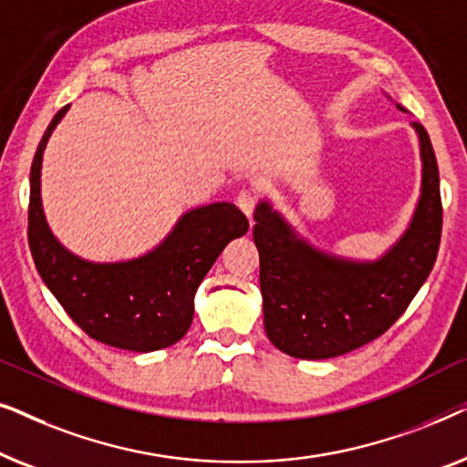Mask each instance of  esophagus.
<instances>
[{
  "instance_id": "obj_1",
  "label": "esophagus",
  "mask_w": 467,
  "mask_h": 467,
  "mask_svg": "<svg viewBox=\"0 0 467 467\" xmlns=\"http://www.w3.org/2000/svg\"><path fill=\"white\" fill-rule=\"evenodd\" d=\"M235 203H238L240 210L248 216V219H253V213H254V208H257L259 197L253 189H242L238 197H235Z\"/></svg>"
}]
</instances>
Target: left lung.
<instances>
[{"instance_id": "obj_1", "label": "left lung", "mask_w": 467, "mask_h": 467, "mask_svg": "<svg viewBox=\"0 0 467 467\" xmlns=\"http://www.w3.org/2000/svg\"><path fill=\"white\" fill-rule=\"evenodd\" d=\"M414 130L423 161L417 213L398 244L374 264L317 251L267 202L254 210L265 334L283 353L329 359L376 340L404 315L430 276L442 235V200L431 140L420 123Z\"/></svg>"}]
</instances>
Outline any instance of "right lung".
Instances as JSON below:
<instances>
[{
    "label": "right lung",
    "instance_id": "add662e5",
    "mask_svg": "<svg viewBox=\"0 0 467 467\" xmlns=\"http://www.w3.org/2000/svg\"><path fill=\"white\" fill-rule=\"evenodd\" d=\"M67 108L50 120L31 165L27 238L37 272L93 340L133 353L170 347L189 331L197 286L223 248L248 232V219L234 203H210L184 214L163 244L144 257L120 264L76 257L50 234L40 200L42 152Z\"/></svg>",
    "mask_w": 467,
    "mask_h": 467
}]
</instances>
